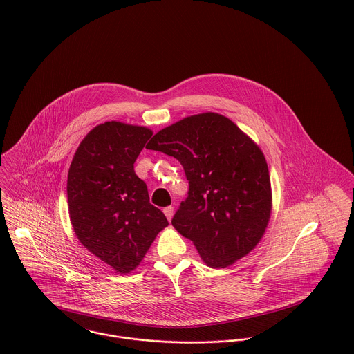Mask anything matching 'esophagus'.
I'll list each match as a JSON object with an SVG mask.
<instances>
[{"label": "esophagus", "mask_w": 354, "mask_h": 354, "mask_svg": "<svg viewBox=\"0 0 354 354\" xmlns=\"http://www.w3.org/2000/svg\"><path fill=\"white\" fill-rule=\"evenodd\" d=\"M163 212H165V215H166V218H167V221H171V218H173V214H174V208L170 205V207H166L165 209H163Z\"/></svg>", "instance_id": "1"}]
</instances>
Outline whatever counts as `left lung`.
<instances>
[{"instance_id": "1", "label": "left lung", "mask_w": 354, "mask_h": 354, "mask_svg": "<svg viewBox=\"0 0 354 354\" xmlns=\"http://www.w3.org/2000/svg\"><path fill=\"white\" fill-rule=\"evenodd\" d=\"M146 149L183 165L189 191L171 225L208 267H229L252 251L267 229L272 192L264 153L247 133L207 111L160 129Z\"/></svg>"}]
</instances>
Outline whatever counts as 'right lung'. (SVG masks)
<instances>
[{
	"mask_svg": "<svg viewBox=\"0 0 354 354\" xmlns=\"http://www.w3.org/2000/svg\"><path fill=\"white\" fill-rule=\"evenodd\" d=\"M152 131L120 121L91 129L68 171V209L87 251L120 274L133 271L169 222L133 169Z\"/></svg>",
	"mask_w": 354,
	"mask_h": 354,
	"instance_id": "obj_1",
	"label": "right lung"
}]
</instances>
